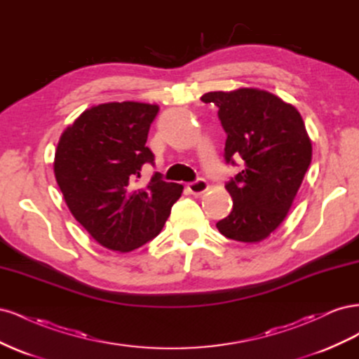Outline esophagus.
<instances>
[{
	"mask_svg": "<svg viewBox=\"0 0 359 359\" xmlns=\"http://www.w3.org/2000/svg\"><path fill=\"white\" fill-rule=\"evenodd\" d=\"M208 182H206L205 180H202V178H199V180H196V181H193V182H189L187 184V189H189V191L191 193V194H202V193H205L206 190H208Z\"/></svg>",
	"mask_w": 359,
	"mask_h": 359,
	"instance_id": "esophagus-1",
	"label": "esophagus"
}]
</instances>
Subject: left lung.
<instances>
[{
	"instance_id": "obj_1",
	"label": "left lung",
	"mask_w": 359,
	"mask_h": 359,
	"mask_svg": "<svg viewBox=\"0 0 359 359\" xmlns=\"http://www.w3.org/2000/svg\"><path fill=\"white\" fill-rule=\"evenodd\" d=\"M201 100L219 107L226 161H244L226 184L233 206L217 229L240 243L264 241L286 219L311 163L306 124L295 106L265 90L212 91Z\"/></svg>"
}]
</instances>
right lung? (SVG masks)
Masks as SVG:
<instances>
[{"mask_svg": "<svg viewBox=\"0 0 359 359\" xmlns=\"http://www.w3.org/2000/svg\"><path fill=\"white\" fill-rule=\"evenodd\" d=\"M158 104L111 102L83 111L64 130L53 172L70 212L104 248L128 253L156 238L182 186L158 172L136 186L154 154L145 145Z\"/></svg>", "mask_w": 359, "mask_h": 359, "instance_id": "right-lung-1", "label": "right lung"}]
</instances>
